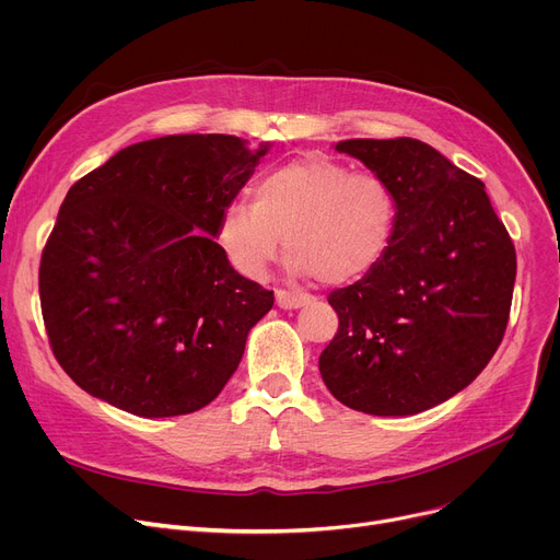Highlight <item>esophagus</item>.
<instances>
[{
  "label": "esophagus",
  "instance_id": "obj_1",
  "mask_svg": "<svg viewBox=\"0 0 560 560\" xmlns=\"http://www.w3.org/2000/svg\"><path fill=\"white\" fill-rule=\"evenodd\" d=\"M311 295H302V292H292V290H277V304L279 308H302L306 304H311Z\"/></svg>",
  "mask_w": 560,
  "mask_h": 560
}]
</instances>
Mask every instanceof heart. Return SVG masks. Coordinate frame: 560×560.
<instances>
[{
  "instance_id": "obj_1",
  "label": "heart",
  "mask_w": 560,
  "mask_h": 560,
  "mask_svg": "<svg viewBox=\"0 0 560 560\" xmlns=\"http://www.w3.org/2000/svg\"><path fill=\"white\" fill-rule=\"evenodd\" d=\"M254 201L235 199L222 211L215 241L249 279L262 277L281 249L292 270L327 285L368 277L388 254L397 229V197L372 172L304 156L262 174Z\"/></svg>"
}]
</instances>
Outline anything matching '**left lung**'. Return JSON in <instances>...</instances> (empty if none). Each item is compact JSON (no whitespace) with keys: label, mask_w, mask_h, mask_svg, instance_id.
Here are the masks:
<instances>
[{"label":"left lung","mask_w":560,"mask_h":560,"mask_svg":"<svg viewBox=\"0 0 560 560\" xmlns=\"http://www.w3.org/2000/svg\"><path fill=\"white\" fill-rule=\"evenodd\" d=\"M397 197L395 238L376 268L338 288V334L319 374L345 406L416 416L460 393L504 338L515 247L483 182L416 138L336 144Z\"/></svg>","instance_id":"obj_1"}]
</instances>
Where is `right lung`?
Here are the masks:
<instances>
[{"mask_svg":"<svg viewBox=\"0 0 560 560\" xmlns=\"http://www.w3.org/2000/svg\"><path fill=\"white\" fill-rule=\"evenodd\" d=\"M265 152L224 133L165 136L68 190L38 288L49 347L79 388L140 418L195 413L222 393L275 304L215 243Z\"/></svg>","mask_w":560,"mask_h":560,"instance_id":"right-lung-1","label":"right lung"}]
</instances>
